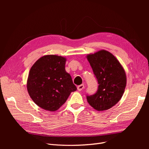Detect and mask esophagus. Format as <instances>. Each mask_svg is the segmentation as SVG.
<instances>
[{"mask_svg":"<svg viewBox=\"0 0 149 149\" xmlns=\"http://www.w3.org/2000/svg\"><path fill=\"white\" fill-rule=\"evenodd\" d=\"M84 88V84H81V85H79L77 87V89L78 91H81L82 89H83Z\"/></svg>","mask_w":149,"mask_h":149,"instance_id":"1","label":"esophagus"}]
</instances>
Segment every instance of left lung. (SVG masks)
Masks as SVG:
<instances>
[{
    "label": "left lung",
    "mask_w": 149,
    "mask_h": 149,
    "mask_svg": "<svg viewBox=\"0 0 149 149\" xmlns=\"http://www.w3.org/2000/svg\"><path fill=\"white\" fill-rule=\"evenodd\" d=\"M86 58L99 84L97 92L87 96V101L97 111L109 109L123 96L127 83L125 70L118 59L104 49L88 54Z\"/></svg>",
    "instance_id": "1"
}]
</instances>
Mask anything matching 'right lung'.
Instances as JSON below:
<instances>
[{"label":"right lung","mask_w":149,"mask_h":149,"mask_svg":"<svg viewBox=\"0 0 149 149\" xmlns=\"http://www.w3.org/2000/svg\"><path fill=\"white\" fill-rule=\"evenodd\" d=\"M66 58L45 55L31 66L26 88L31 100L42 109L55 111L77 88L65 70Z\"/></svg>","instance_id":"1"}]
</instances>
